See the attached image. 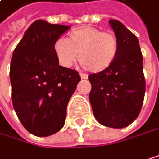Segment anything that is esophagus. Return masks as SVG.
Masks as SVG:
<instances>
[{"label": "esophagus", "mask_w": 159, "mask_h": 159, "mask_svg": "<svg viewBox=\"0 0 159 159\" xmlns=\"http://www.w3.org/2000/svg\"><path fill=\"white\" fill-rule=\"evenodd\" d=\"M80 76H81V78L82 79H88V74H86V73H80Z\"/></svg>", "instance_id": "34e87169"}]
</instances>
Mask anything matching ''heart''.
Instances as JSON below:
<instances>
[{
    "label": "heart",
    "instance_id": "1",
    "mask_svg": "<svg viewBox=\"0 0 159 159\" xmlns=\"http://www.w3.org/2000/svg\"><path fill=\"white\" fill-rule=\"evenodd\" d=\"M53 51L60 65L65 68H70L75 62L78 53V60L84 69L91 72H101L115 61L119 42L112 33L85 26L71 31L67 39L56 40Z\"/></svg>",
    "mask_w": 159,
    "mask_h": 159
}]
</instances>
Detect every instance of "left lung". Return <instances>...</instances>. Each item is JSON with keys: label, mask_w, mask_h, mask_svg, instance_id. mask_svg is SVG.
<instances>
[{"label": "left lung", "mask_w": 159, "mask_h": 159, "mask_svg": "<svg viewBox=\"0 0 159 159\" xmlns=\"http://www.w3.org/2000/svg\"><path fill=\"white\" fill-rule=\"evenodd\" d=\"M119 42L118 55L104 71L89 74V102L96 120L105 126L123 128L139 116L145 94L142 53L138 38L120 21L110 20Z\"/></svg>", "instance_id": "1"}]
</instances>
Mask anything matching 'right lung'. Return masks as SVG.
Instances as JSON below:
<instances>
[{"label": "right lung", "mask_w": 159, "mask_h": 159, "mask_svg": "<svg viewBox=\"0 0 159 159\" xmlns=\"http://www.w3.org/2000/svg\"><path fill=\"white\" fill-rule=\"evenodd\" d=\"M70 26L34 21L13 52L10 65L12 103L24 128L38 137L58 132L81 78L59 65L53 45Z\"/></svg>", "instance_id": "1"}]
</instances>
